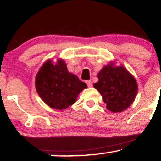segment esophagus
<instances>
[{
    "label": "esophagus",
    "instance_id": "obj_1",
    "mask_svg": "<svg viewBox=\"0 0 161 161\" xmlns=\"http://www.w3.org/2000/svg\"><path fill=\"white\" fill-rule=\"evenodd\" d=\"M86 84H87V86H88V87H92V81L91 80H88V81H86Z\"/></svg>",
    "mask_w": 161,
    "mask_h": 161
}]
</instances>
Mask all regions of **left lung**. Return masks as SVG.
<instances>
[{
  "mask_svg": "<svg viewBox=\"0 0 161 161\" xmlns=\"http://www.w3.org/2000/svg\"><path fill=\"white\" fill-rule=\"evenodd\" d=\"M94 87L102 95L108 110L122 112L136 98L138 86L136 79L123 66H104L97 75Z\"/></svg>",
  "mask_w": 161,
  "mask_h": 161,
  "instance_id": "8db88e82",
  "label": "left lung"
}]
</instances>
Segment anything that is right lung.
<instances>
[{"label": "right lung", "instance_id": "add662e5", "mask_svg": "<svg viewBox=\"0 0 161 161\" xmlns=\"http://www.w3.org/2000/svg\"><path fill=\"white\" fill-rule=\"evenodd\" d=\"M36 87L41 98L53 109L64 110L75 102L77 96L87 88L78 76L68 72L64 60H48L36 75Z\"/></svg>", "mask_w": 161, "mask_h": 161}]
</instances>
